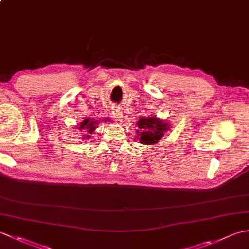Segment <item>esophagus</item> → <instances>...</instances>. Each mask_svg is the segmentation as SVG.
<instances>
[{
	"instance_id": "1",
	"label": "esophagus",
	"mask_w": 249,
	"mask_h": 249,
	"mask_svg": "<svg viewBox=\"0 0 249 249\" xmlns=\"http://www.w3.org/2000/svg\"><path fill=\"white\" fill-rule=\"evenodd\" d=\"M112 115L114 116V119L116 121H122V119H123V113H122V111L120 109H113L112 111Z\"/></svg>"
}]
</instances>
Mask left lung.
<instances>
[{
  "mask_svg": "<svg viewBox=\"0 0 249 249\" xmlns=\"http://www.w3.org/2000/svg\"><path fill=\"white\" fill-rule=\"evenodd\" d=\"M137 126L139 128V130H137V138L139 139L140 143L153 145L162 138L163 134L170 127V124L156 116H150L140 118L137 122Z\"/></svg>",
  "mask_w": 249,
  "mask_h": 249,
  "instance_id": "left-lung-1",
  "label": "left lung"
}]
</instances>
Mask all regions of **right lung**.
I'll return each mask as SVG.
<instances>
[{
	"label": "right lung",
	"instance_id": "1",
	"mask_svg": "<svg viewBox=\"0 0 249 249\" xmlns=\"http://www.w3.org/2000/svg\"><path fill=\"white\" fill-rule=\"evenodd\" d=\"M105 122L106 121H108V120H104ZM99 123V121L98 120H89V119H86V120H83L82 122H81V124H80V127H79V129H82V130H87L86 133L87 134H92L93 131H94V129L96 128V124H98ZM87 138H89V135H87L86 136ZM86 137H84V138H86Z\"/></svg>",
	"mask_w": 249,
	"mask_h": 249
}]
</instances>
